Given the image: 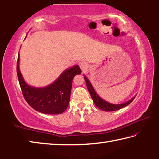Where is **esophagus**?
Returning a JSON list of instances; mask_svg holds the SVG:
<instances>
[{
	"mask_svg": "<svg viewBox=\"0 0 159 159\" xmlns=\"http://www.w3.org/2000/svg\"><path fill=\"white\" fill-rule=\"evenodd\" d=\"M79 66L80 67V68H81L82 72H85L88 68V65H87V62H84V61L80 62L79 63Z\"/></svg>",
	"mask_w": 159,
	"mask_h": 159,
	"instance_id": "obj_1",
	"label": "esophagus"
}]
</instances>
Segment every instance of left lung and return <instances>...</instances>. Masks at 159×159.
I'll list each match as a JSON object with an SVG mask.
<instances>
[{
  "label": "left lung",
  "instance_id": "8db88e82",
  "mask_svg": "<svg viewBox=\"0 0 159 159\" xmlns=\"http://www.w3.org/2000/svg\"><path fill=\"white\" fill-rule=\"evenodd\" d=\"M84 78L85 80L86 84H87V89L89 90V92L90 93L91 97L92 98L93 101L94 102L95 105L97 106L98 108L101 109V110L104 111H115L117 110H119V109H120L122 108L125 107V106L128 105V104L130 103L134 99L135 97L131 98V99L129 100L128 101H127V102L124 103H121V104H112V103H108L107 101L103 100L102 98H101L99 97H98L97 93L95 92V90L92 87V84L90 83L89 80H88L85 76L84 77Z\"/></svg>",
  "mask_w": 159,
  "mask_h": 159
}]
</instances>
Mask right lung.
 <instances>
[{"instance_id":"add662e5","label":"right lung","mask_w":159,"mask_h":159,"mask_svg":"<svg viewBox=\"0 0 159 159\" xmlns=\"http://www.w3.org/2000/svg\"><path fill=\"white\" fill-rule=\"evenodd\" d=\"M20 56L17 63L18 80L25 99L34 110L46 114H61L68 106L71 93L72 80L81 74L79 66L65 70L51 84L46 87L36 88L28 85L23 79L19 68Z\"/></svg>"}]
</instances>
